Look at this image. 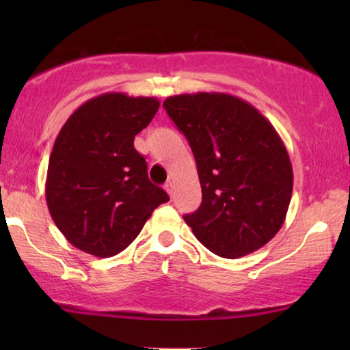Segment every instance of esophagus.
I'll list each match as a JSON object with an SVG mask.
<instances>
[{
	"label": "esophagus",
	"mask_w": 350,
	"mask_h": 350,
	"mask_svg": "<svg viewBox=\"0 0 350 350\" xmlns=\"http://www.w3.org/2000/svg\"><path fill=\"white\" fill-rule=\"evenodd\" d=\"M174 188H175V185H174V181H167V183L164 185V189L167 191V193H169V196H172L174 194Z\"/></svg>",
	"instance_id": "obj_1"
}]
</instances>
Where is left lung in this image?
<instances>
[{
    "mask_svg": "<svg viewBox=\"0 0 350 350\" xmlns=\"http://www.w3.org/2000/svg\"><path fill=\"white\" fill-rule=\"evenodd\" d=\"M164 108L198 164L202 204L183 217L198 241L231 260L266 245L293 191L290 156L274 126L253 105L221 92L174 95Z\"/></svg>",
    "mask_w": 350,
    "mask_h": 350,
    "instance_id": "obj_1",
    "label": "left lung"
}]
</instances>
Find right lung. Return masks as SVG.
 I'll use <instances>...</instances> for the list:
<instances>
[{"label": "right lung", "mask_w": 350, "mask_h": 350, "mask_svg": "<svg viewBox=\"0 0 350 350\" xmlns=\"http://www.w3.org/2000/svg\"><path fill=\"white\" fill-rule=\"evenodd\" d=\"M159 105L154 97L107 92L81 105L60 129L47 165L46 202L73 247L98 258L118 255L169 200L133 148Z\"/></svg>", "instance_id": "1"}]
</instances>
